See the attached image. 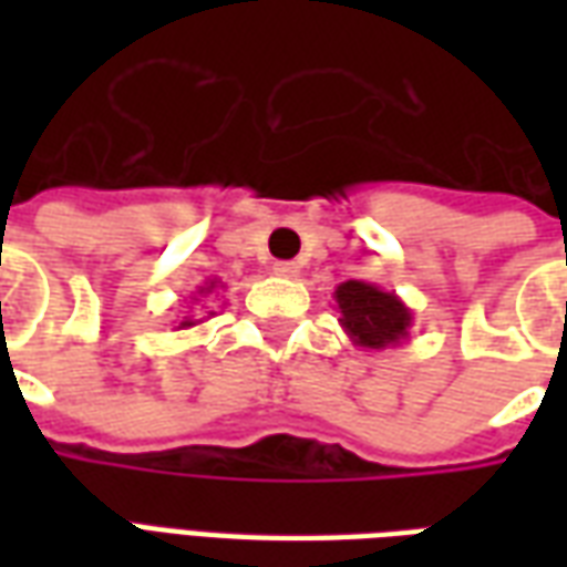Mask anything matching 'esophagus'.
I'll return each mask as SVG.
<instances>
[{"label": "esophagus", "instance_id": "34e87169", "mask_svg": "<svg viewBox=\"0 0 567 567\" xmlns=\"http://www.w3.org/2000/svg\"><path fill=\"white\" fill-rule=\"evenodd\" d=\"M272 272L282 276V279H295L297 272H300V267H297L295 260H279V264H272Z\"/></svg>", "mask_w": 567, "mask_h": 567}]
</instances>
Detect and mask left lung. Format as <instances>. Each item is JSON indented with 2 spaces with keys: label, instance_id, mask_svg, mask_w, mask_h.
Returning <instances> with one entry per match:
<instances>
[{
  "label": "left lung",
  "instance_id": "left-lung-1",
  "mask_svg": "<svg viewBox=\"0 0 567 567\" xmlns=\"http://www.w3.org/2000/svg\"><path fill=\"white\" fill-rule=\"evenodd\" d=\"M340 324L349 340L361 349H394L410 337L413 312L394 291H382L380 285L349 279L337 285L333 291Z\"/></svg>",
  "mask_w": 567,
  "mask_h": 567
}]
</instances>
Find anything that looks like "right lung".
Instances as JSON below:
<instances>
[{"mask_svg":"<svg viewBox=\"0 0 567 567\" xmlns=\"http://www.w3.org/2000/svg\"><path fill=\"white\" fill-rule=\"evenodd\" d=\"M215 288H221V282H218V279H209L206 285H199L197 291H194V297H190V303H194V312H190V316H182L175 331H187V328H194V324H199V321L209 319V317H204L202 312L209 311L212 297H215ZM199 315L204 317L203 320L198 319ZM210 316H215V312H210Z\"/></svg>","mask_w":567,"mask_h":567,"instance_id":"right-lung-1","label":"right lung"}]
</instances>
